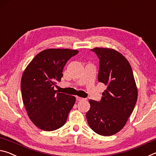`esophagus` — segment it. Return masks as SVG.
<instances>
[{"instance_id": "esophagus-1", "label": "esophagus", "mask_w": 156, "mask_h": 156, "mask_svg": "<svg viewBox=\"0 0 156 156\" xmlns=\"http://www.w3.org/2000/svg\"><path fill=\"white\" fill-rule=\"evenodd\" d=\"M76 99L77 101H81V100H83V99H85L84 98H80V97H76Z\"/></svg>"}]
</instances>
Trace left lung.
Wrapping results in <instances>:
<instances>
[{"label": "left lung", "mask_w": 156, "mask_h": 156, "mask_svg": "<svg viewBox=\"0 0 156 156\" xmlns=\"http://www.w3.org/2000/svg\"><path fill=\"white\" fill-rule=\"evenodd\" d=\"M99 60L98 81L105 84L100 101L90 99L86 113L88 125L96 133L110 136L126 124L136 106L137 90L129 61L120 53L108 48L90 50Z\"/></svg>", "instance_id": "1"}]
</instances>
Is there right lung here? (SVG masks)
I'll use <instances>...</instances> for the list:
<instances>
[{
	"label": "right lung",
	"mask_w": 156,
	"mask_h": 156,
	"mask_svg": "<svg viewBox=\"0 0 156 156\" xmlns=\"http://www.w3.org/2000/svg\"><path fill=\"white\" fill-rule=\"evenodd\" d=\"M77 50L48 49L39 52L22 75L20 90L28 116L36 126L51 131L61 128L75 103V97L54 88L63 76L67 61Z\"/></svg>",
	"instance_id": "right-lung-1"
}]
</instances>
